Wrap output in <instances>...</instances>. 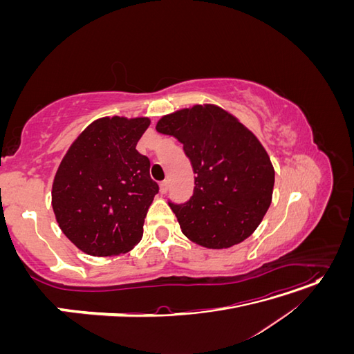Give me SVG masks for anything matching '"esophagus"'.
<instances>
[{"label": "esophagus", "instance_id": "obj_1", "mask_svg": "<svg viewBox=\"0 0 354 354\" xmlns=\"http://www.w3.org/2000/svg\"><path fill=\"white\" fill-rule=\"evenodd\" d=\"M159 190H160V194H167V190H168V181L167 180L160 181V183H159Z\"/></svg>", "mask_w": 354, "mask_h": 354}]
</instances>
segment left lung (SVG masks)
Listing matches in <instances>:
<instances>
[{"instance_id":"obj_1","label":"left lung","mask_w":354,"mask_h":354,"mask_svg":"<svg viewBox=\"0 0 354 354\" xmlns=\"http://www.w3.org/2000/svg\"><path fill=\"white\" fill-rule=\"evenodd\" d=\"M156 131L183 145L196 174L187 202H168L181 232L212 250L251 236L270 207L274 185L273 165L259 138L216 104L165 115Z\"/></svg>"}]
</instances>
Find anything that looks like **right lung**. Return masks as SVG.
<instances>
[{
	"label": "right lung",
	"instance_id": "right-lung-1",
	"mask_svg": "<svg viewBox=\"0 0 354 354\" xmlns=\"http://www.w3.org/2000/svg\"><path fill=\"white\" fill-rule=\"evenodd\" d=\"M149 118L106 116L78 136L57 168L51 205L66 238L94 257L131 251L159 186L137 152Z\"/></svg>",
	"mask_w": 354,
	"mask_h": 354
}]
</instances>
